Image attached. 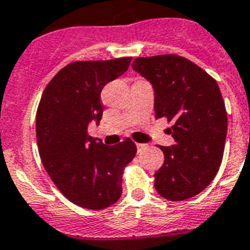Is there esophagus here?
<instances>
[{
  "label": "esophagus",
  "instance_id": "34e87169",
  "mask_svg": "<svg viewBox=\"0 0 250 250\" xmlns=\"http://www.w3.org/2000/svg\"><path fill=\"white\" fill-rule=\"evenodd\" d=\"M146 147H147V146H146L145 144H137V151H138V152H142V151H144Z\"/></svg>",
  "mask_w": 250,
  "mask_h": 250
}]
</instances>
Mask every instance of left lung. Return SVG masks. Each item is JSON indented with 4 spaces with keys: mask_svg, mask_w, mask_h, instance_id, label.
<instances>
[{
    "mask_svg": "<svg viewBox=\"0 0 250 250\" xmlns=\"http://www.w3.org/2000/svg\"><path fill=\"white\" fill-rule=\"evenodd\" d=\"M132 68L152 85L155 117L173 122L175 144L160 146L164 164L155 173V189L169 201L192 198L212 182L222 161L228 114L219 85L175 54L136 58Z\"/></svg>",
    "mask_w": 250,
    "mask_h": 250,
    "instance_id": "left-lung-1",
    "label": "left lung"
}]
</instances>
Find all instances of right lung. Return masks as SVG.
Returning a JSON list of instances; mask_svg holds the SVG:
<instances>
[{
	"label": "right lung",
	"instance_id": "add662e5",
	"mask_svg": "<svg viewBox=\"0 0 250 250\" xmlns=\"http://www.w3.org/2000/svg\"><path fill=\"white\" fill-rule=\"evenodd\" d=\"M131 61L67 64L50 80L38 106L42 163L63 196L83 208L103 209L119 200L123 167L137 152L129 138L105 146L87 132L91 122L102 121L103 87L128 70Z\"/></svg>",
	"mask_w": 250,
	"mask_h": 250
}]
</instances>
